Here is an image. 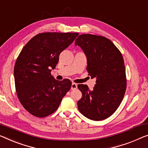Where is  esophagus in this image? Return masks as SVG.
Here are the masks:
<instances>
[{
    "mask_svg": "<svg viewBox=\"0 0 148 148\" xmlns=\"http://www.w3.org/2000/svg\"><path fill=\"white\" fill-rule=\"evenodd\" d=\"M77 86H78V85H77L76 83H72V85H71V89L72 90H76L77 88Z\"/></svg>",
    "mask_w": 148,
    "mask_h": 148,
    "instance_id": "obj_1",
    "label": "esophagus"
}]
</instances>
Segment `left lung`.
<instances>
[{"mask_svg": "<svg viewBox=\"0 0 148 148\" xmlns=\"http://www.w3.org/2000/svg\"><path fill=\"white\" fill-rule=\"evenodd\" d=\"M87 58V71L91 78H96L92 90L78 84L82 96L78 102L79 111L94 121L112 116L124 96L126 76L123 56L118 48L106 37L83 34L75 41Z\"/></svg>", "mask_w": 148, "mask_h": 148, "instance_id": "1", "label": "left lung"}]
</instances>
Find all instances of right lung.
I'll return each instance as SVG.
<instances>
[{
	"instance_id": "add662e5",
	"label": "right lung",
	"mask_w": 148,
	"mask_h": 148,
	"mask_svg": "<svg viewBox=\"0 0 148 148\" xmlns=\"http://www.w3.org/2000/svg\"><path fill=\"white\" fill-rule=\"evenodd\" d=\"M78 34L40 33L22 49L14 68L15 88L20 102L32 115L44 118L52 114L71 88V81L57 80L51 71L56 68L60 53Z\"/></svg>"
}]
</instances>
